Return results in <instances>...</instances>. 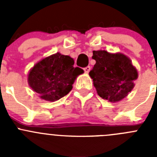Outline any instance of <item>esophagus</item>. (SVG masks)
<instances>
[{
    "label": "esophagus",
    "mask_w": 157,
    "mask_h": 157,
    "mask_svg": "<svg viewBox=\"0 0 157 157\" xmlns=\"http://www.w3.org/2000/svg\"><path fill=\"white\" fill-rule=\"evenodd\" d=\"M83 70H84L85 73H89V72H90V66L86 67H84V68H83Z\"/></svg>",
    "instance_id": "1"
}]
</instances>
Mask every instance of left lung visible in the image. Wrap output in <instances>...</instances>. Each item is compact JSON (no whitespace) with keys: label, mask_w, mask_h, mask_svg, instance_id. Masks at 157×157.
<instances>
[{"label":"left lung","mask_w":157,"mask_h":157,"mask_svg":"<svg viewBox=\"0 0 157 157\" xmlns=\"http://www.w3.org/2000/svg\"><path fill=\"white\" fill-rule=\"evenodd\" d=\"M92 58L96 63L89 75L98 95L112 103L127 97L138 75L131 60L124 54L105 50L94 51Z\"/></svg>","instance_id":"1"}]
</instances>
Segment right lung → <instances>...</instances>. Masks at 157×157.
Returning a JSON list of instances; mask_svg holds the SVG:
<instances>
[{
	"label": "right lung",
	"mask_w": 157,
	"mask_h": 157,
	"mask_svg": "<svg viewBox=\"0 0 157 157\" xmlns=\"http://www.w3.org/2000/svg\"><path fill=\"white\" fill-rule=\"evenodd\" d=\"M74 59L59 52L37 62L28 75V83L40 98L48 101L60 99L72 90L78 75L82 74L80 67H74Z\"/></svg>",
	"instance_id": "right-lung-1"
}]
</instances>
